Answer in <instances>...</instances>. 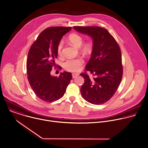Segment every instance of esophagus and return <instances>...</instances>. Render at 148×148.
<instances>
[{"instance_id": "esophagus-1", "label": "esophagus", "mask_w": 148, "mask_h": 148, "mask_svg": "<svg viewBox=\"0 0 148 148\" xmlns=\"http://www.w3.org/2000/svg\"><path fill=\"white\" fill-rule=\"evenodd\" d=\"M78 75H79V74H78V73H73V74H72V77H73V78L77 77L78 76Z\"/></svg>"}]
</instances>
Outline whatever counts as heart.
I'll return each instance as SVG.
<instances>
[{
    "instance_id": "1",
    "label": "heart",
    "mask_w": 148,
    "mask_h": 148,
    "mask_svg": "<svg viewBox=\"0 0 148 148\" xmlns=\"http://www.w3.org/2000/svg\"><path fill=\"white\" fill-rule=\"evenodd\" d=\"M69 41L75 47L79 48L82 44L83 38L78 34L73 33L69 36ZM63 47V41H60L58 45V53L59 56L62 55V49ZM90 46L89 44H86L83 46L82 49L84 51L88 52L90 50ZM84 63L82 59L80 58L74 59H69L66 60L63 64V66L65 70L70 72L78 71Z\"/></svg>"
}]
</instances>
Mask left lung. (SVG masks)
Wrapping results in <instances>:
<instances>
[{
  "instance_id": "1",
  "label": "left lung",
  "mask_w": 148,
  "mask_h": 148,
  "mask_svg": "<svg viewBox=\"0 0 148 148\" xmlns=\"http://www.w3.org/2000/svg\"><path fill=\"white\" fill-rule=\"evenodd\" d=\"M79 33L90 36L93 40L91 57L85 70L95 76L91 79L81 73L85 82L81 88L82 97L96 105L108 101L121 84L123 67L120 48L108 31L99 26H74Z\"/></svg>"
}]
</instances>
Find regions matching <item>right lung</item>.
Masks as SVG:
<instances>
[{
  "label": "right lung",
  "mask_w": 148,
  "mask_h": 148,
  "mask_svg": "<svg viewBox=\"0 0 148 148\" xmlns=\"http://www.w3.org/2000/svg\"><path fill=\"white\" fill-rule=\"evenodd\" d=\"M71 27L45 29L32 45L27 56L26 70L29 84L41 100L53 102L62 98L73 78L71 73H61L59 77L51 74L58 56V45Z\"/></svg>",
  "instance_id": "add662e5"
}]
</instances>
